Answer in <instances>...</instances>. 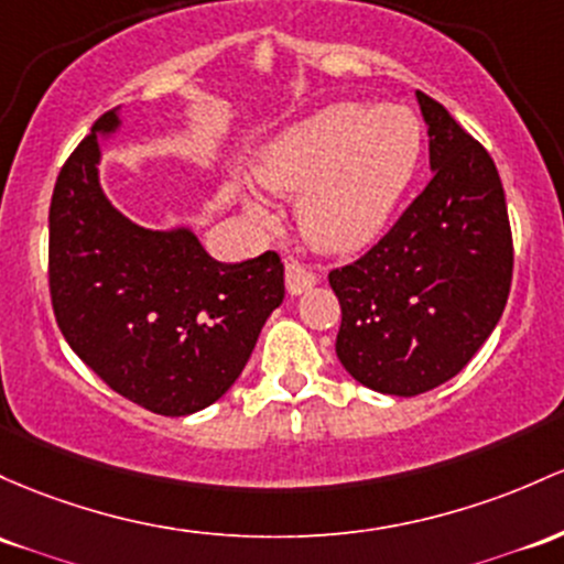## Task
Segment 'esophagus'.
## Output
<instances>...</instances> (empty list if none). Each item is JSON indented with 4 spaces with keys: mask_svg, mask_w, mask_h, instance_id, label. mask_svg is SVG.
<instances>
[{
    "mask_svg": "<svg viewBox=\"0 0 564 564\" xmlns=\"http://www.w3.org/2000/svg\"><path fill=\"white\" fill-rule=\"evenodd\" d=\"M315 272L311 268H305V264H296V262H289L286 264V289L289 294H302L307 292V289L315 286Z\"/></svg>",
    "mask_w": 564,
    "mask_h": 564,
    "instance_id": "obj_1",
    "label": "esophagus"
}]
</instances>
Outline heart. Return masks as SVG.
I'll return each instance as SVG.
<instances>
[{
    "instance_id": "obj_1",
    "label": "heart",
    "mask_w": 564,
    "mask_h": 564,
    "mask_svg": "<svg viewBox=\"0 0 564 564\" xmlns=\"http://www.w3.org/2000/svg\"><path fill=\"white\" fill-rule=\"evenodd\" d=\"M423 154L412 109L334 104L262 152L257 178L294 197L302 232L318 249H364L391 219Z\"/></svg>"
}]
</instances>
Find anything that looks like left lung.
Here are the masks:
<instances>
[{
	"label": "left lung",
	"mask_w": 564,
	"mask_h": 564,
	"mask_svg": "<svg viewBox=\"0 0 564 564\" xmlns=\"http://www.w3.org/2000/svg\"><path fill=\"white\" fill-rule=\"evenodd\" d=\"M433 176L356 262L329 272L337 358L361 386L417 395L485 345L511 292L513 240L490 152L417 90Z\"/></svg>",
	"instance_id": "obj_1"
}]
</instances>
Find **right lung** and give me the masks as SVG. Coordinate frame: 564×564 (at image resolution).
<instances>
[{
  "mask_svg": "<svg viewBox=\"0 0 564 564\" xmlns=\"http://www.w3.org/2000/svg\"><path fill=\"white\" fill-rule=\"evenodd\" d=\"M104 111L55 178L47 283L69 348L133 404L182 417L238 380L283 302L275 251L221 264L189 230L154 232L111 208L98 184Z\"/></svg>",
  "mask_w": 564,
  "mask_h": 564,
  "instance_id": "add662e5",
  "label": "right lung"
}]
</instances>
